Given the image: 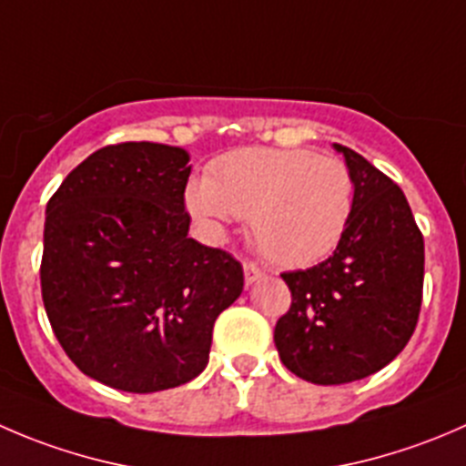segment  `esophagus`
Segmentation results:
<instances>
[{"mask_svg":"<svg viewBox=\"0 0 466 466\" xmlns=\"http://www.w3.org/2000/svg\"><path fill=\"white\" fill-rule=\"evenodd\" d=\"M243 275H246V284H252L264 278V270L257 264H243Z\"/></svg>","mask_w":466,"mask_h":466,"instance_id":"34e87169","label":"esophagus"}]
</instances>
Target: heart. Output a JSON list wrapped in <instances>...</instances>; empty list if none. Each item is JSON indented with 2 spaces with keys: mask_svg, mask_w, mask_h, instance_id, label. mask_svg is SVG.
Here are the masks:
<instances>
[{
  "mask_svg": "<svg viewBox=\"0 0 466 466\" xmlns=\"http://www.w3.org/2000/svg\"><path fill=\"white\" fill-rule=\"evenodd\" d=\"M353 177L337 157L309 150L241 147L188 182L187 209L218 229L250 218L255 246L282 266H305L337 248L353 211Z\"/></svg>",
  "mask_w": 466,
  "mask_h": 466,
  "instance_id": "b5f03b06",
  "label": "heart"
}]
</instances>
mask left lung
Here are the masks:
<instances>
[{
	"label": "left lung",
	"instance_id": "1",
	"mask_svg": "<svg viewBox=\"0 0 466 466\" xmlns=\"http://www.w3.org/2000/svg\"><path fill=\"white\" fill-rule=\"evenodd\" d=\"M334 150L353 177V211L328 259L282 273L291 307L275 325L282 364L314 385L387 367L408 346L423 298V234L403 191L350 147Z\"/></svg>",
	"mask_w": 466,
	"mask_h": 466
}]
</instances>
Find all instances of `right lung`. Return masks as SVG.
<instances>
[{
	"instance_id": "obj_1",
	"label": "right lung",
	"mask_w": 466,
	"mask_h": 466,
	"mask_svg": "<svg viewBox=\"0 0 466 466\" xmlns=\"http://www.w3.org/2000/svg\"><path fill=\"white\" fill-rule=\"evenodd\" d=\"M188 152L118 143L81 161L49 198L40 289L81 373L132 394L205 371L211 332L243 291L229 252L188 238Z\"/></svg>"
}]
</instances>
